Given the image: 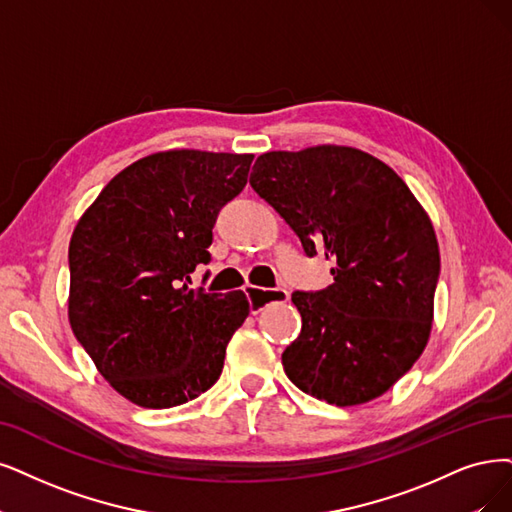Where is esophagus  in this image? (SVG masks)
<instances>
[{
	"mask_svg": "<svg viewBox=\"0 0 512 512\" xmlns=\"http://www.w3.org/2000/svg\"><path fill=\"white\" fill-rule=\"evenodd\" d=\"M246 299H249V306L253 314H259L263 308H266L270 301H287L291 293L287 289H259V287H244Z\"/></svg>",
	"mask_w": 512,
	"mask_h": 512,
	"instance_id": "34e87169",
	"label": "esophagus"
}]
</instances>
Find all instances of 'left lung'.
I'll list each match as a JSON object with an SVG mask.
<instances>
[{"label":"left lung","instance_id":"left-lung-1","mask_svg":"<svg viewBox=\"0 0 512 512\" xmlns=\"http://www.w3.org/2000/svg\"><path fill=\"white\" fill-rule=\"evenodd\" d=\"M251 187L308 257L331 259L333 285L295 291L301 333L282 352L289 380L337 407L399 382L426 348L441 274L432 223L405 181L361 149L268 151Z\"/></svg>","mask_w":512,"mask_h":512}]
</instances>
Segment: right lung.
Masks as SVG:
<instances>
[{
  "label": "right lung",
  "mask_w": 512,
  "mask_h": 512,
  "mask_svg": "<svg viewBox=\"0 0 512 512\" xmlns=\"http://www.w3.org/2000/svg\"><path fill=\"white\" fill-rule=\"evenodd\" d=\"M251 162V154L160 151L113 177L75 225L69 323L130 403L177 407L219 380L249 299L187 282L211 261L217 215L244 189Z\"/></svg>",
  "instance_id": "obj_1"
}]
</instances>
